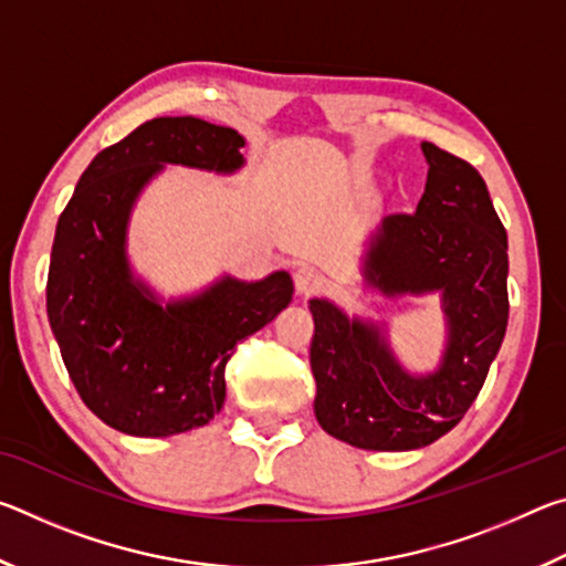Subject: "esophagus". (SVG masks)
Listing matches in <instances>:
<instances>
[{
    "label": "esophagus",
    "instance_id": "obj_1",
    "mask_svg": "<svg viewBox=\"0 0 566 566\" xmlns=\"http://www.w3.org/2000/svg\"><path fill=\"white\" fill-rule=\"evenodd\" d=\"M294 284H296V292L304 294V296H312L324 290V284H327V280H324V274L319 270H314V266H300L294 274Z\"/></svg>",
    "mask_w": 566,
    "mask_h": 566
}]
</instances>
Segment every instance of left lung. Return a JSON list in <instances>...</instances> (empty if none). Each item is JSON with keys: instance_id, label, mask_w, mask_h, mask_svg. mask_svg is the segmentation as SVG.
I'll list each match as a JSON object with an SVG mask.
<instances>
[{"instance_id": "left-lung-1", "label": "left lung", "mask_w": 566, "mask_h": 566, "mask_svg": "<svg viewBox=\"0 0 566 566\" xmlns=\"http://www.w3.org/2000/svg\"><path fill=\"white\" fill-rule=\"evenodd\" d=\"M421 151L429 161L424 195L415 214L385 219L367 256V282L389 296L442 292V367L409 377L375 324L310 302L314 415L327 434L371 452L427 447L457 427L484 387L510 319L506 229L482 175L432 142H421Z\"/></svg>"}]
</instances>
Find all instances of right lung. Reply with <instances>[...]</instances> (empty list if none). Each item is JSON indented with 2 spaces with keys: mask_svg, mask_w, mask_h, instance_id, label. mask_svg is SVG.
Listing matches in <instances>:
<instances>
[{
  "mask_svg": "<svg viewBox=\"0 0 566 566\" xmlns=\"http://www.w3.org/2000/svg\"><path fill=\"white\" fill-rule=\"evenodd\" d=\"M242 134L197 117H157L102 149L56 222L46 317L84 405L132 437L205 427L224 405L237 344L292 300L286 272L222 280L195 300L161 306L129 274V209L161 165L242 167Z\"/></svg>",
  "mask_w": 566,
  "mask_h": 566,
  "instance_id": "add662e5",
  "label": "right lung"
}]
</instances>
